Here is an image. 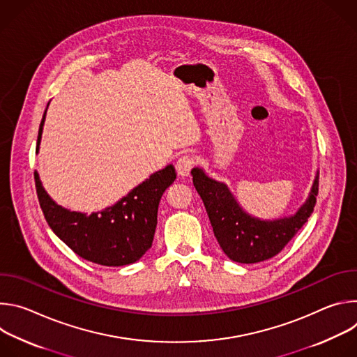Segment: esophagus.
Masks as SVG:
<instances>
[{
    "label": "esophagus",
    "instance_id": "esophagus-1",
    "mask_svg": "<svg viewBox=\"0 0 357 357\" xmlns=\"http://www.w3.org/2000/svg\"><path fill=\"white\" fill-rule=\"evenodd\" d=\"M195 165V158L192 154H183L178 158L176 164H175V168H176V172L179 176H189L192 168Z\"/></svg>",
    "mask_w": 357,
    "mask_h": 357
}]
</instances>
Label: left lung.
<instances>
[{
  "mask_svg": "<svg viewBox=\"0 0 357 357\" xmlns=\"http://www.w3.org/2000/svg\"><path fill=\"white\" fill-rule=\"evenodd\" d=\"M190 174L222 250L236 263L252 264L277 256L308 220L317 205L318 176L308 200L295 216L263 222L245 215L225 183L208 178L199 168H193Z\"/></svg>",
  "mask_w": 357,
  "mask_h": 357,
  "instance_id": "1",
  "label": "left lung"
}]
</instances>
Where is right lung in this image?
Instances as JSON below:
<instances>
[{"instance_id":"add662e5","label":"right lung","mask_w":357,"mask_h":357,"mask_svg":"<svg viewBox=\"0 0 357 357\" xmlns=\"http://www.w3.org/2000/svg\"><path fill=\"white\" fill-rule=\"evenodd\" d=\"M45 114L39 126L36 151ZM33 178L40 209L54 233L82 259L100 266L120 267L139 260L152 245L160 199L176 174L175 168L168 165L151 175L114 206L89 216L56 205L42 188L38 172Z\"/></svg>"}]
</instances>
